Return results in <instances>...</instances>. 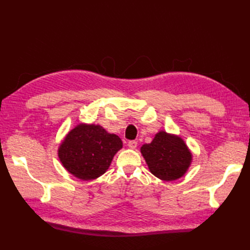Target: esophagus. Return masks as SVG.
Listing matches in <instances>:
<instances>
[{
	"label": "esophagus",
	"mask_w": 250,
	"mask_h": 250,
	"mask_svg": "<svg viewBox=\"0 0 250 250\" xmlns=\"http://www.w3.org/2000/svg\"><path fill=\"white\" fill-rule=\"evenodd\" d=\"M128 147L131 148V149H135V148L137 147V142L136 141H130L128 143Z\"/></svg>",
	"instance_id": "esophagus-1"
}]
</instances>
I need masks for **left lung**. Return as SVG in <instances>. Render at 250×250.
I'll return each mask as SVG.
<instances>
[{"label":"left lung","mask_w":250,"mask_h":250,"mask_svg":"<svg viewBox=\"0 0 250 250\" xmlns=\"http://www.w3.org/2000/svg\"><path fill=\"white\" fill-rule=\"evenodd\" d=\"M141 152L149 171L167 182L182 177L192 160V155L185 142L164 131L157 133L150 144L143 145Z\"/></svg>","instance_id":"8db88e82"}]
</instances>
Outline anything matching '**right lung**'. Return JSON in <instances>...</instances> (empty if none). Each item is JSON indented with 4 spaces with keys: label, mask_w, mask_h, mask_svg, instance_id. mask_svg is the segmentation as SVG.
I'll return each instance as SVG.
<instances>
[{
    "label": "right lung",
    "mask_w": 250,
    "mask_h": 250,
    "mask_svg": "<svg viewBox=\"0 0 250 250\" xmlns=\"http://www.w3.org/2000/svg\"><path fill=\"white\" fill-rule=\"evenodd\" d=\"M121 148L119 137L107 133L101 125H78L68 132L58 156L67 172L82 180H91L107 171Z\"/></svg>",
    "instance_id": "add662e5"
}]
</instances>
